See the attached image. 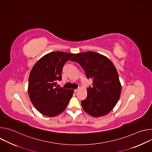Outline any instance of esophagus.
I'll list each match as a JSON object with an SVG mask.
<instances>
[{"label": "esophagus", "instance_id": "1", "mask_svg": "<svg viewBox=\"0 0 152 152\" xmlns=\"http://www.w3.org/2000/svg\"><path fill=\"white\" fill-rule=\"evenodd\" d=\"M79 91V89H75V90H74V92H75V93H76V92H77Z\"/></svg>", "mask_w": 152, "mask_h": 152}]
</instances>
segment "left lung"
<instances>
[{"instance_id": "8db88e82", "label": "left lung", "mask_w": 152, "mask_h": 152, "mask_svg": "<svg viewBox=\"0 0 152 152\" xmlns=\"http://www.w3.org/2000/svg\"><path fill=\"white\" fill-rule=\"evenodd\" d=\"M72 61L77 62L88 79L93 80L87 88V97L81 101L84 111L95 117L109 113L119 100L121 86L117 71L107 57L94 52L76 54Z\"/></svg>"}]
</instances>
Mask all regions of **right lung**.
Here are the masks:
<instances>
[{
  "instance_id": "1",
  "label": "right lung",
  "mask_w": 152,
  "mask_h": 152,
  "mask_svg": "<svg viewBox=\"0 0 152 152\" xmlns=\"http://www.w3.org/2000/svg\"><path fill=\"white\" fill-rule=\"evenodd\" d=\"M75 54L53 52L39 59L32 69L28 81V94L32 103L42 115L55 117L65 110L73 90L57 87L62 80L65 63Z\"/></svg>"
}]
</instances>
